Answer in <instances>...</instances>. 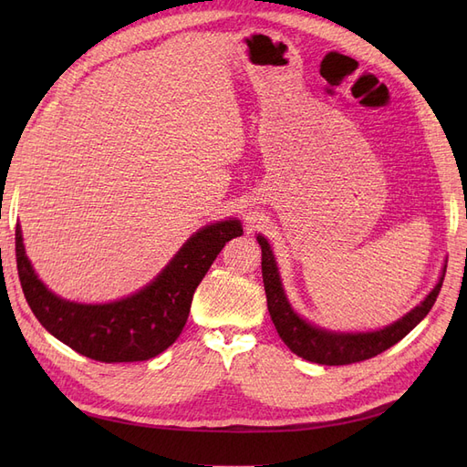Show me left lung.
<instances>
[{"mask_svg":"<svg viewBox=\"0 0 467 467\" xmlns=\"http://www.w3.org/2000/svg\"><path fill=\"white\" fill-rule=\"evenodd\" d=\"M257 242L263 251L261 266L268 314H271V319L280 338L294 355H298L309 362L327 366H343L368 360L379 355V352L388 350L395 343H400L409 331H413L417 325L427 317L438 298V292L442 288V280L446 275L444 266L441 280H438V285L432 288L427 298L415 309H411L407 316H403L400 321L388 325V327L370 333H335L316 327V325L307 323L294 312L290 302L286 300L285 288H282L271 245H268L263 235H257Z\"/></svg>","mask_w":467,"mask_h":467,"instance_id":"8db88e82","label":"left lung"}]
</instances>
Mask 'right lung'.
Here are the masks:
<instances>
[{"mask_svg":"<svg viewBox=\"0 0 467 467\" xmlns=\"http://www.w3.org/2000/svg\"><path fill=\"white\" fill-rule=\"evenodd\" d=\"M239 220L210 223L196 232L146 288L110 304H76L52 294L25 255L16 230L21 288L42 327L79 355L99 362H140L171 347L185 327L196 286L222 247L242 235Z\"/></svg>","mask_w":467,"mask_h":467,"instance_id":"add662e5","label":"right lung"}]
</instances>
